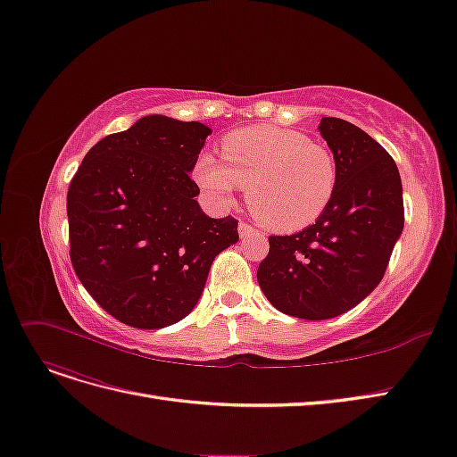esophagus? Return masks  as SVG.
I'll return each instance as SVG.
<instances>
[{"mask_svg": "<svg viewBox=\"0 0 457 457\" xmlns=\"http://www.w3.org/2000/svg\"><path fill=\"white\" fill-rule=\"evenodd\" d=\"M238 232H240V238H245V236H249V234H255L257 232V228L255 227H251L249 223H240L238 225Z\"/></svg>", "mask_w": 457, "mask_h": 457, "instance_id": "34e87169", "label": "esophagus"}]
</instances>
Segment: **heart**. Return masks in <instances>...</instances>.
Listing matches in <instances>:
<instances>
[{
	"label": "heart",
	"mask_w": 457,
	"mask_h": 457,
	"mask_svg": "<svg viewBox=\"0 0 457 457\" xmlns=\"http://www.w3.org/2000/svg\"><path fill=\"white\" fill-rule=\"evenodd\" d=\"M221 154L225 162L202 154L195 181L221 208H230L247 187L251 213L270 230L310 227L335 196V156L303 132L276 127L236 130L223 137Z\"/></svg>",
	"instance_id": "obj_1"
}]
</instances>
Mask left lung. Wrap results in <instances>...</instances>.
Returning <instances> with one entry per match:
<instances>
[{"mask_svg":"<svg viewBox=\"0 0 457 457\" xmlns=\"http://www.w3.org/2000/svg\"><path fill=\"white\" fill-rule=\"evenodd\" d=\"M338 183L316 223L270 236L257 270L270 304L293 318L330 320L357 306L382 281L404 227L403 185L389 153L355 124L323 117Z\"/></svg>","mask_w":457,"mask_h":457,"instance_id":"1","label":"left lung"}]
</instances>
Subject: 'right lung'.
<instances>
[{
	"label": "right lung",
	"mask_w": 457,
	"mask_h": 457,
	"mask_svg": "<svg viewBox=\"0 0 457 457\" xmlns=\"http://www.w3.org/2000/svg\"><path fill=\"white\" fill-rule=\"evenodd\" d=\"M210 134L196 120L147 115L100 139L70 183L75 274L94 301L130 327L183 320L213 259L238 242V221L204 213L188 176Z\"/></svg>",
	"instance_id": "1"
}]
</instances>
